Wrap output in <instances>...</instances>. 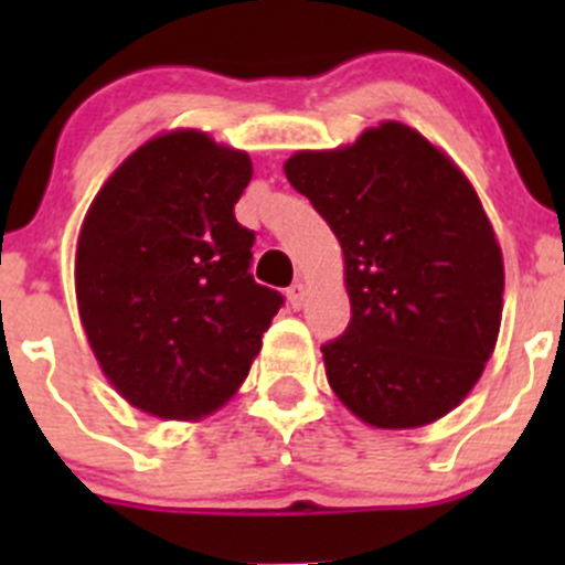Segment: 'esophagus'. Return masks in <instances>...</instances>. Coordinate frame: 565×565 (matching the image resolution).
Returning a JSON list of instances; mask_svg holds the SVG:
<instances>
[{"label":"esophagus","mask_w":565,"mask_h":565,"mask_svg":"<svg viewBox=\"0 0 565 565\" xmlns=\"http://www.w3.org/2000/svg\"><path fill=\"white\" fill-rule=\"evenodd\" d=\"M287 298H289V306H292V309H300V306H303V300H306V284L295 281L292 287L287 289Z\"/></svg>","instance_id":"esophagus-1"}]
</instances>
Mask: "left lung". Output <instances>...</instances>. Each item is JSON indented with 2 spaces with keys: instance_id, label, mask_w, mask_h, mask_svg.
<instances>
[{
  "instance_id": "8db88e82",
  "label": "left lung",
  "mask_w": 565,
  "mask_h": 565,
  "mask_svg": "<svg viewBox=\"0 0 565 565\" xmlns=\"http://www.w3.org/2000/svg\"><path fill=\"white\" fill-rule=\"evenodd\" d=\"M284 172L344 250L352 319L322 344L330 388L377 429L451 413L503 315V254L467 177L402 122L295 152Z\"/></svg>"
}]
</instances>
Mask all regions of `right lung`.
<instances>
[{"mask_svg":"<svg viewBox=\"0 0 565 565\" xmlns=\"http://www.w3.org/2000/svg\"><path fill=\"white\" fill-rule=\"evenodd\" d=\"M250 158L199 130L141 145L89 204L76 298L100 369L158 418L218 409L248 377L281 292L248 273L254 232L235 204Z\"/></svg>","mask_w":565,"mask_h":565,"instance_id":"obj_1","label":"right lung"}]
</instances>
